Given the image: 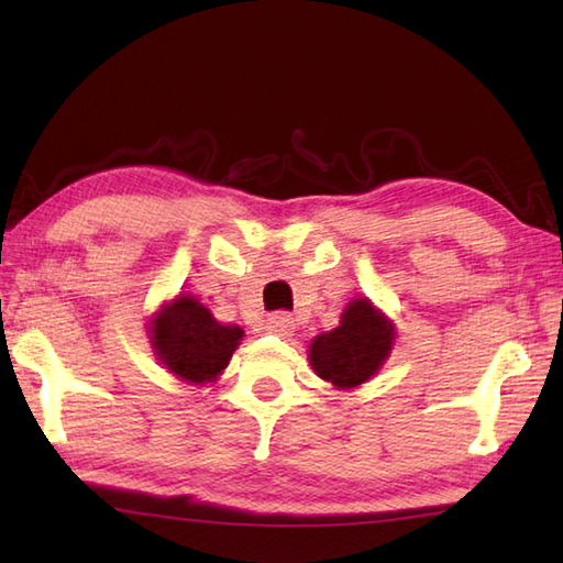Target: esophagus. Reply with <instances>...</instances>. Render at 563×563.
<instances>
[{
	"label": "esophagus",
	"instance_id": "34e87169",
	"mask_svg": "<svg viewBox=\"0 0 563 563\" xmlns=\"http://www.w3.org/2000/svg\"><path fill=\"white\" fill-rule=\"evenodd\" d=\"M266 329L271 331V333H275V336H290V333L295 331V319L290 317V314H285V312H278V314H271L268 317V321H266Z\"/></svg>",
	"mask_w": 563,
	"mask_h": 563
}]
</instances>
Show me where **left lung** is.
I'll return each instance as SVG.
<instances>
[{"label": "left lung", "mask_w": 563, "mask_h": 563, "mask_svg": "<svg viewBox=\"0 0 563 563\" xmlns=\"http://www.w3.org/2000/svg\"><path fill=\"white\" fill-rule=\"evenodd\" d=\"M394 324L367 297L353 300L341 314V324L319 333L309 345L314 373L336 389L363 385L389 357Z\"/></svg>", "instance_id": "8db88e82"}]
</instances>
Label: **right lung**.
Here are the masks:
<instances>
[{"label": "right lung", "instance_id": "obj_1", "mask_svg": "<svg viewBox=\"0 0 563 563\" xmlns=\"http://www.w3.org/2000/svg\"><path fill=\"white\" fill-rule=\"evenodd\" d=\"M242 336V329L220 324L210 309L190 295H178L164 305L150 327L152 349L159 361L169 373L194 385L218 379Z\"/></svg>", "mask_w": 563, "mask_h": 563}]
</instances>
